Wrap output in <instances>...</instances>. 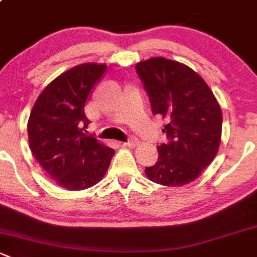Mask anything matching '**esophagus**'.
<instances>
[{
    "label": "esophagus",
    "mask_w": 257,
    "mask_h": 257,
    "mask_svg": "<svg viewBox=\"0 0 257 257\" xmlns=\"http://www.w3.org/2000/svg\"><path fill=\"white\" fill-rule=\"evenodd\" d=\"M138 144H139V140H138V138L136 137H132L131 139H128V142L124 143L125 147H137Z\"/></svg>",
    "instance_id": "1"
}]
</instances>
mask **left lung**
<instances>
[{
  "mask_svg": "<svg viewBox=\"0 0 257 257\" xmlns=\"http://www.w3.org/2000/svg\"><path fill=\"white\" fill-rule=\"evenodd\" d=\"M149 96L151 110L166 120L169 143L158 147L155 165L145 167L153 182L186 185L196 180L217 155L221 138V109L206 81L187 65L151 58L136 65Z\"/></svg>",
  "mask_w": 257,
  "mask_h": 257,
  "instance_id": "left-lung-1",
  "label": "left lung"
}]
</instances>
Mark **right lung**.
Returning <instances> with one entry per match:
<instances>
[{"label":"right lung","mask_w":257,"mask_h":257,"mask_svg":"<svg viewBox=\"0 0 257 257\" xmlns=\"http://www.w3.org/2000/svg\"><path fill=\"white\" fill-rule=\"evenodd\" d=\"M104 64L67 70L39 94L28 120L29 148L60 187L80 191L102 180L114 150L86 136L85 104L106 72Z\"/></svg>","instance_id":"add662e5"}]
</instances>
